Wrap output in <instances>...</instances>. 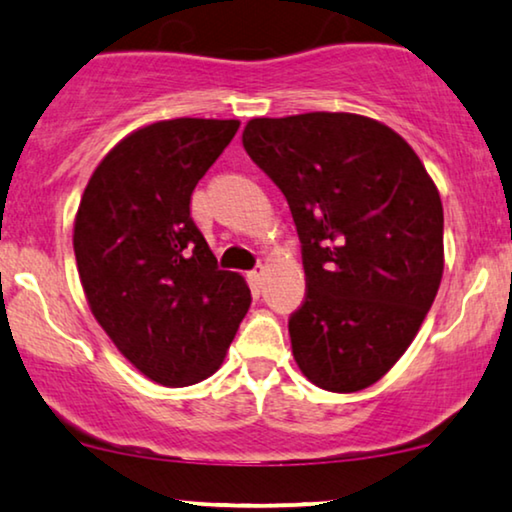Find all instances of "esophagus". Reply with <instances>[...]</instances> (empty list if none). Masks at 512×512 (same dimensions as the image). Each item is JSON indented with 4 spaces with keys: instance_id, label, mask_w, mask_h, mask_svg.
I'll return each instance as SVG.
<instances>
[{
    "instance_id": "esophagus-1",
    "label": "esophagus",
    "mask_w": 512,
    "mask_h": 512,
    "mask_svg": "<svg viewBox=\"0 0 512 512\" xmlns=\"http://www.w3.org/2000/svg\"><path fill=\"white\" fill-rule=\"evenodd\" d=\"M247 277H249V284L254 286V289H261L263 282H265V268H263V265H258V268L251 270Z\"/></svg>"
}]
</instances>
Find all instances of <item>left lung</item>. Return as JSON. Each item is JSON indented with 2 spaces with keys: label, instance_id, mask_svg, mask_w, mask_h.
Segmentation results:
<instances>
[{
  "label": "left lung",
  "instance_id": "obj_1",
  "mask_svg": "<svg viewBox=\"0 0 512 512\" xmlns=\"http://www.w3.org/2000/svg\"><path fill=\"white\" fill-rule=\"evenodd\" d=\"M242 144L303 244L305 300L289 319L300 373L335 394L370 387L415 340L443 279L436 184L398 132L347 111L251 118Z\"/></svg>",
  "mask_w": 512,
  "mask_h": 512
}]
</instances>
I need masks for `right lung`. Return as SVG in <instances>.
I'll list each match as a JSON object with an SVG mask.
<instances>
[{
    "mask_svg": "<svg viewBox=\"0 0 512 512\" xmlns=\"http://www.w3.org/2000/svg\"><path fill=\"white\" fill-rule=\"evenodd\" d=\"M240 121L172 118L137 128L95 167L74 219L90 312L118 352L163 387L207 380L251 305L191 219V193Z\"/></svg>",
    "mask_w": 512,
    "mask_h": 512,
    "instance_id": "obj_1",
    "label": "right lung"
}]
</instances>
